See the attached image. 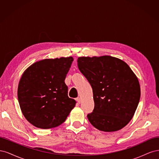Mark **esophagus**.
Wrapping results in <instances>:
<instances>
[{
	"label": "esophagus",
	"instance_id": "esophagus-1",
	"mask_svg": "<svg viewBox=\"0 0 159 159\" xmlns=\"http://www.w3.org/2000/svg\"><path fill=\"white\" fill-rule=\"evenodd\" d=\"M76 101L78 102V103H81V98H76Z\"/></svg>",
	"mask_w": 159,
	"mask_h": 159
}]
</instances>
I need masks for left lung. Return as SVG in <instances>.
Masks as SVG:
<instances>
[{
    "label": "left lung",
    "mask_w": 159,
    "mask_h": 159,
    "mask_svg": "<svg viewBox=\"0 0 159 159\" xmlns=\"http://www.w3.org/2000/svg\"><path fill=\"white\" fill-rule=\"evenodd\" d=\"M78 66L93 89L95 106L88 115L90 123L105 132L126 126L141 97L138 78L130 67L110 56L80 57Z\"/></svg>",
    "instance_id": "1"
}]
</instances>
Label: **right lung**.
I'll use <instances>...</instances> for the list:
<instances>
[{
    "instance_id": "right-lung-1",
    "label": "right lung",
    "mask_w": 159,
    "mask_h": 159,
    "mask_svg": "<svg viewBox=\"0 0 159 159\" xmlns=\"http://www.w3.org/2000/svg\"><path fill=\"white\" fill-rule=\"evenodd\" d=\"M72 57L45 59L25 71L18 87V99L27 121L40 129L63 123L76 103L68 95L64 82Z\"/></svg>"
}]
</instances>
